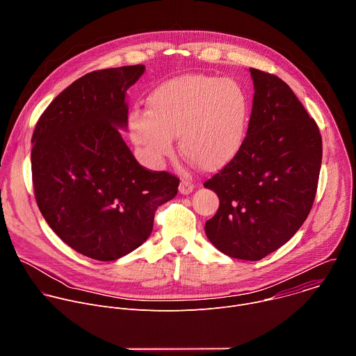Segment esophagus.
Masks as SVG:
<instances>
[{"instance_id": "esophagus-1", "label": "esophagus", "mask_w": 356, "mask_h": 356, "mask_svg": "<svg viewBox=\"0 0 356 356\" xmlns=\"http://www.w3.org/2000/svg\"><path fill=\"white\" fill-rule=\"evenodd\" d=\"M194 190V183L188 181V180H181L179 184V191L181 194H190Z\"/></svg>"}]
</instances>
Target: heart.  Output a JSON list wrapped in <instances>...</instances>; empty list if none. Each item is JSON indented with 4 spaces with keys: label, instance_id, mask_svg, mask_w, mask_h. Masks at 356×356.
Segmentation results:
<instances>
[{
    "label": "heart",
    "instance_id": "1",
    "mask_svg": "<svg viewBox=\"0 0 356 356\" xmlns=\"http://www.w3.org/2000/svg\"><path fill=\"white\" fill-rule=\"evenodd\" d=\"M249 114L248 94L238 81L181 76L150 92L147 111L135 108L129 114V131L152 166L159 168L173 154V136H177L180 154L211 170L236 155Z\"/></svg>",
    "mask_w": 356,
    "mask_h": 356
}]
</instances>
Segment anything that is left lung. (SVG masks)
<instances>
[{
	"label": "left lung",
	"instance_id": "1",
	"mask_svg": "<svg viewBox=\"0 0 356 356\" xmlns=\"http://www.w3.org/2000/svg\"><path fill=\"white\" fill-rule=\"evenodd\" d=\"M250 120L234 159L204 187L220 207L206 235L225 255L261 261L284 245L306 221L323 159L318 127L279 77L249 69Z\"/></svg>",
	"mask_w": 356,
	"mask_h": 356
}]
</instances>
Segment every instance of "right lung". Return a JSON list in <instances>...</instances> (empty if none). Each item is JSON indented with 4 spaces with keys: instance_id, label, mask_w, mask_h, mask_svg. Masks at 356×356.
Returning <instances> with one entry per match:
<instances>
[{
    "instance_id": "add662e5",
    "label": "right lung",
    "mask_w": 356,
    "mask_h": 356,
    "mask_svg": "<svg viewBox=\"0 0 356 356\" xmlns=\"http://www.w3.org/2000/svg\"><path fill=\"white\" fill-rule=\"evenodd\" d=\"M143 65L91 72L49 104L32 135L38 207L54 232L95 261H117L140 246L155 211L177 194L179 179L142 168L121 136L127 90Z\"/></svg>"
}]
</instances>
